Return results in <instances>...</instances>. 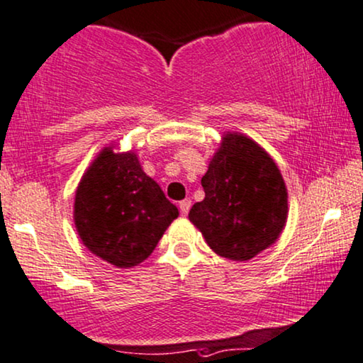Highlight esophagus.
<instances>
[{"instance_id": "34e87169", "label": "esophagus", "mask_w": 363, "mask_h": 363, "mask_svg": "<svg viewBox=\"0 0 363 363\" xmlns=\"http://www.w3.org/2000/svg\"><path fill=\"white\" fill-rule=\"evenodd\" d=\"M191 199H184V201H181V203H179V209H181V214H187L189 213V209H191Z\"/></svg>"}]
</instances>
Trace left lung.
<instances>
[{
    "instance_id": "1",
    "label": "left lung",
    "mask_w": 363,
    "mask_h": 363,
    "mask_svg": "<svg viewBox=\"0 0 363 363\" xmlns=\"http://www.w3.org/2000/svg\"><path fill=\"white\" fill-rule=\"evenodd\" d=\"M204 199L189 219L223 258L246 261L278 240L288 214V192L273 159L245 135H224L201 179Z\"/></svg>"
}]
</instances>
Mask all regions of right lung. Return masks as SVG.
Instances as JSON below:
<instances>
[{
    "label": "right lung",
    "mask_w": 363,
    "mask_h": 363,
    "mask_svg": "<svg viewBox=\"0 0 363 363\" xmlns=\"http://www.w3.org/2000/svg\"><path fill=\"white\" fill-rule=\"evenodd\" d=\"M177 216L176 206L145 176L134 152L105 149L77 189L75 226L82 241L118 268L149 258Z\"/></svg>",
    "instance_id": "add662e5"
}]
</instances>
